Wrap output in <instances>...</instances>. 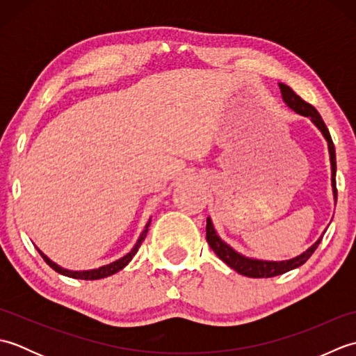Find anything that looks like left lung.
Returning a JSON list of instances; mask_svg holds the SVG:
<instances>
[{
	"mask_svg": "<svg viewBox=\"0 0 356 356\" xmlns=\"http://www.w3.org/2000/svg\"><path fill=\"white\" fill-rule=\"evenodd\" d=\"M280 90H282V96L284 102L287 104V107H291L295 113H298L301 116L311 118L312 122L320 128V131L323 133L324 138L327 140L329 145V153H330V165H332V188H334V195H335V202H337V159H335V147L334 142H332L330 133L327 130L326 124H324L323 118L320 116V113L315 110L314 105L307 104L306 101L301 99V97L293 92L291 87H287L286 84H278ZM323 236L315 241V243L307 249L306 252H303L298 257L291 260H284V261H263V260H252L248 259V257H243L241 254L236 252L231 246H228L225 241L217 236V232L214 229L213 223H211V218H207V241L211 246V249L217 254L218 259L228 264L229 268L234 270H237L238 274L251 277V278H269V277H275V275H282L284 272H289L295 268L305 264L311 255L315 252V249L318 248L320 241Z\"/></svg>",
	"mask_w": 356,
	"mask_h": 356,
	"instance_id": "left-lung-1",
	"label": "left lung"
}]
</instances>
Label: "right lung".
Masks as SVG:
<instances>
[{
  "instance_id": "obj_1",
  "label": "right lung",
  "mask_w": 356,
  "mask_h": 356,
  "mask_svg": "<svg viewBox=\"0 0 356 356\" xmlns=\"http://www.w3.org/2000/svg\"><path fill=\"white\" fill-rule=\"evenodd\" d=\"M148 226H149V222L147 223L145 229H143V232L140 234V237H139V240H138V243L134 245V248L131 249L130 252H128L127 255H124L122 259H119V260L113 261V263H110V264H105V266H102V268H99V269L81 270V272H78V270H67V269L59 268L56 263H53V261L49 259V257H47V255H44L41 251H38V252L41 254V257L44 259V261L47 263L49 266H50L53 270H56L58 274H63V275H65V277L76 278V280H99V278H105V277H108V275L116 274V272H119L120 269H124V268L127 266V264L131 261V259L134 257V254L139 251V248H140V245H142V241L145 240V237H147Z\"/></svg>"
}]
</instances>
